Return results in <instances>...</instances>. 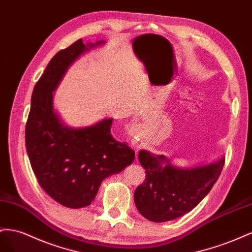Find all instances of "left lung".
Returning a JSON list of instances; mask_svg holds the SVG:
<instances>
[{
    "instance_id": "left-lung-1",
    "label": "left lung",
    "mask_w": 252,
    "mask_h": 252,
    "mask_svg": "<svg viewBox=\"0 0 252 252\" xmlns=\"http://www.w3.org/2000/svg\"><path fill=\"white\" fill-rule=\"evenodd\" d=\"M138 159L146 169V179L134 193L136 208L143 218L163 222L183 217L195 208L217 183L225 157L181 168L167 156L140 150Z\"/></svg>"
}]
</instances>
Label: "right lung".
<instances>
[{
	"label": "right lung",
	"instance_id": "right-lung-1",
	"mask_svg": "<svg viewBox=\"0 0 252 252\" xmlns=\"http://www.w3.org/2000/svg\"><path fill=\"white\" fill-rule=\"evenodd\" d=\"M105 41L79 39L57 53L35 83L25 127L27 155L39 185L57 203L73 209L91 205L106 177L132 164L135 152L111 134L113 118L73 127L55 111L54 96L68 67Z\"/></svg>",
	"mask_w": 252,
	"mask_h": 252
}]
</instances>
